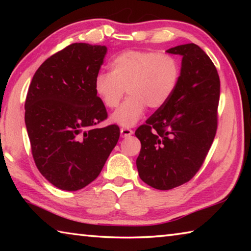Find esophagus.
Returning <instances> with one entry per match:
<instances>
[{"label": "esophagus", "instance_id": "esophagus-1", "mask_svg": "<svg viewBox=\"0 0 251 251\" xmlns=\"http://www.w3.org/2000/svg\"><path fill=\"white\" fill-rule=\"evenodd\" d=\"M133 133H134V131L131 130V129H129V128H122L121 129V136H122L123 138L129 137L130 135H133Z\"/></svg>", "mask_w": 251, "mask_h": 251}]
</instances>
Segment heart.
Returning a JSON list of instances; mask_svg holds the SVG:
<instances>
[{"label":"heart","mask_w":251,"mask_h":251,"mask_svg":"<svg viewBox=\"0 0 251 251\" xmlns=\"http://www.w3.org/2000/svg\"><path fill=\"white\" fill-rule=\"evenodd\" d=\"M110 72L95 76L94 90L106 107L120 105L125 90L128 99L110 117L114 124L134 126L151 109L164 107L176 92L181 76L178 58L156 50H124L110 61Z\"/></svg>","instance_id":"1"}]
</instances>
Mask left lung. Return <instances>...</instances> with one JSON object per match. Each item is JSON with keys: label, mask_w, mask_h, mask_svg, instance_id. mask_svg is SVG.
I'll list each match as a JSON object with an SVG mask.
<instances>
[{"label": "left lung", "mask_w": 251, "mask_h": 251, "mask_svg": "<svg viewBox=\"0 0 251 251\" xmlns=\"http://www.w3.org/2000/svg\"><path fill=\"white\" fill-rule=\"evenodd\" d=\"M181 55L176 92L135 131L142 144L136 159L141 179L168 190L189 181L201 167L217 130L220 80L209 56L194 43L166 50Z\"/></svg>", "instance_id": "left-lung-1"}]
</instances>
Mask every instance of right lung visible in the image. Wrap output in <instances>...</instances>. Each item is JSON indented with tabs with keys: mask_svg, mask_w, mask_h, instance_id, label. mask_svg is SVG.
<instances>
[{
	"mask_svg": "<svg viewBox=\"0 0 251 251\" xmlns=\"http://www.w3.org/2000/svg\"><path fill=\"white\" fill-rule=\"evenodd\" d=\"M107 48L74 43L52 55L34 74L25 100L37 169L50 184L74 192L96 179L120 138V127L95 128L107 118L94 90Z\"/></svg>",
	"mask_w": 251,
	"mask_h": 251,
	"instance_id": "1",
	"label": "right lung"
}]
</instances>
